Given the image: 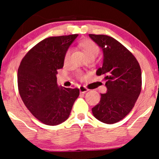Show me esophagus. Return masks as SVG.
<instances>
[{"mask_svg":"<svg viewBox=\"0 0 159 159\" xmlns=\"http://www.w3.org/2000/svg\"><path fill=\"white\" fill-rule=\"evenodd\" d=\"M88 90H89L88 89H87L85 87H84V86L80 87V93H84L88 92Z\"/></svg>","mask_w":159,"mask_h":159,"instance_id":"1","label":"esophagus"}]
</instances>
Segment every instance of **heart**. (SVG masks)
<instances>
[{"mask_svg": "<svg viewBox=\"0 0 159 159\" xmlns=\"http://www.w3.org/2000/svg\"><path fill=\"white\" fill-rule=\"evenodd\" d=\"M80 47L83 50V51L84 52V53L86 54V56H88V58H90L91 57H95L98 55L99 52H100V49L99 47L95 44V43L93 42V41L90 40H84L82 42L80 43ZM71 53V50L68 49L64 55V61L66 62L68 61L69 58V55H70ZM79 77L80 78L82 79L83 78V76L81 73H79Z\"/></svg>", "mask_w": 159, "mask_h": 159, "instance_id": "1", "label": "heart"}]
</instances>
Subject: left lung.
<instances>
[{
  "label": "left lung",
  "instance_id": "obj_1",
  "mask_svg": "<svg viewBox=\"0 0 159 159\" xmlns=\"http://www.w3.org/2000/svg\"><path fill=\"white\" fill-rule=\"evenodd\" d=\"M103 53V66L96 75H104L107 92L92 108L93 116L106 124L125 118L134 107L140 95L142 73L135 57L114 38L104 34H89Z\"/></svg>",
  "mask_w": 159,
  "mask_h": 159
}]
</instances>
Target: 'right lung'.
Returning a JSON list of instances; mask_svg holds the SVG:
<instances>
[{"instance_id": "1", "label": "right lung", "mask_w": 159, "mask_h": 159, "mask_svg": "<svg viewBox=\"0 0 159 159\" xmlns=\"http://www.w3.org/2000/svg\"><path fill=\"white\" fill-rule=\"evenodd\" d=\"M77 36L45 39L28 51L19 65V95L28 110L45 125L55 126L66 121L80 95L79 89L58 86L56 77L64 66L65 53Z\"/></svg>"}]
</instances>
